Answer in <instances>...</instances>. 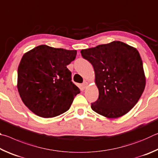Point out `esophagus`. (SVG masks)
I'll return each mask as SVG.
<instances>
[{
    "label": "esophagus",
    "mask_w": 158,
    "mask_h": 158,
    "mask_svg": "<svg viewBox=\"0 0 158 158\" xmlns=\"http://www.w3.org/2000/svg\"><path fill=\"white\" fill-rule=\"evenodd\" d=\"M87 85H88V83H87V82L85 81V82H83V84H82V87H83L84 88H86V87H87Z\"/></svg>",
    "instance_id": "obj_1"
}]
</instances>
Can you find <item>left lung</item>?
<instances>
[{
    "label": "left lung",
    "mask_w": 158,
    "mask_h": 158,
    "mask_svg": "<svg viewBox=\"0 0 158 158\" xmlns=\"http://www.w3.org/2000/svg\"><path fill=\"white\" fill-rule=\"evenodd\" d=\"M81 52L93 66L99 92L92 109L109 118L128 113L137 104L146 85L142 60L137 50L114 41Z\"/></svg>",
    "instance_id": "1"
}]
</instances>
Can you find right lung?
Listing matches in <instances>:
<instances>
[{
  "mask_svg": "<svg viewBox=\"0 0 158 158\" xmlns=\"http://www.w3.org/2000/svg\"><path fill=\"white\" fill-rule=\"evenodd\" d=\"M76 50L40 45L26 52L18 68L17 88L22 101L39 117L51 118L70 108L80 89L66 66Z\"/></svg>",
  "mask_w": 158,
  "mask_h": 158,
  "instance_id": "add662e5",
  "label": "right lung"
}]
</instances>
